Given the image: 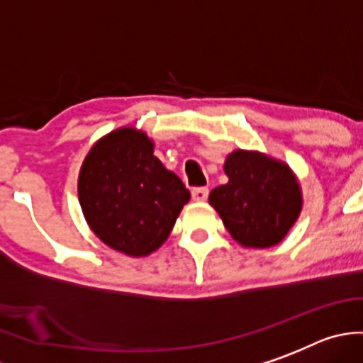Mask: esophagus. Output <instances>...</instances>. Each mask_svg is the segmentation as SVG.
<instances>
[{
  "label": "esophagus",
  "mask_w": 363,
  "mask_h": 363,
  "mask_svg": "<svg viewBox=\"0 0 363 363\" xmlns=\"http://www.w3.org/2000/svg\"><path fill=\"white\" fill-rule=\"evenodd\" d=\"M208 194H210V189L208 188H194L191 189V197H194V201H197V202H202V201H206V199H208Z\"/></svg>",
  "instance_id": "obj_1"
}]
</instances>
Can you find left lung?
Listing matches in <instances>:
<instances>
[{
    "mask_svg": "<svg viewBox=\"0 0 363 363\" xmlns=\"http://www.w3.org/2000/svg\"><path fill=\"white\" fill-rule=\"evenodd\" d=\"M228 182L211 189L210 204L231 237L246 247L282 242L302 210V191L286 162L235 150L224 162Z\"/></svg>",
    "mask_w": 363,
    "mask_h": 363,
    "instance_id": "obj_1",
    "label": "left lung"
}]
</instances>
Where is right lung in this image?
<instances>
[{
    "mask_svg": "<svg viewBox=\"0 0 363 363\" xmlns=\"http://www.w3.org/2000/svg\"><path fill=\"white\" fill-rule=\"evenodd\" d=\"M88 226L106 246L128 257H146L162 246L189 191L153 155L145 132L119 128L84 157L77 182Z\"/></svg>",
    "mask_w": 363,
    "mask_h": 363,
    "instance_id": "add662e5",
    "label": "right lung"
}]
</instances>
